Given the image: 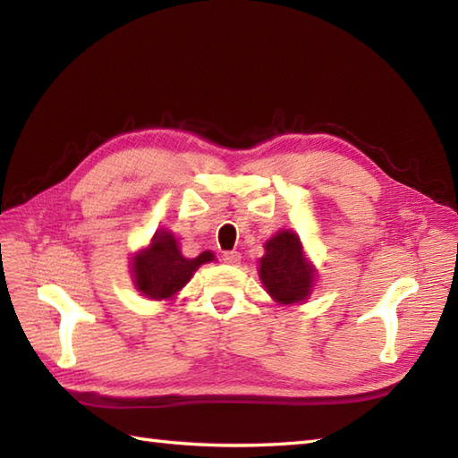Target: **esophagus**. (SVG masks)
<instances>
[{"mask_svg": "<svg viewBox=\"0 0 458 458\" xmlns=\"http://www.w3.org/2000/svg\"><path fill=\"white\" fill-rule=\"evenodd\" d=\"M222 259H224V264H228V266H238L242 256L238 254V251H224Z\"/></svg>", "mask_w": 458, "mask_h": 458, "instance_id": "esophagus-1", "label": "esophagus"}]
</instances>
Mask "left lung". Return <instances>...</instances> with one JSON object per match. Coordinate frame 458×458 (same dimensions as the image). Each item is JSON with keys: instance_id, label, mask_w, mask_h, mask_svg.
Instances as JSON below:
<instances>
[{"instance_id": "1", "label": "left lung", "mask_w": 458, "mask_h": 458, "mask_svg": "<svg viewBox=\"0 0 458 458\" xmlns=\"http://www.w3.org/2000/svg\"><path fill=\"white\" fill-rule=\"evenodd\" d=\"M264 248L258 274L267 295L279 305L305 303L317 284V267L307 258L301 238L291 228H281Z\"/></svg>"}]
</instances>
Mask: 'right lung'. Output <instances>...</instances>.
Returning a JSON list of instances; mask_svg holds the SVG:
<instances>
[{
    "label": "right lung",
    "instance_id": "1",
    "mask_svg": "<svg viewBox=\"0 0 458 458\" xmlns=\"http://www.w3.org/2000/svg\"><path fill=\"white\" fill-rule=\"evenodd\" d=\"M210 250L197 258H184L181 244L171 230H157L148 246L135 251L130 259V274L138 293L153 299L167 301L179 295L200 266L214 261Z\"/></svg>",
    "mask_w": 458,
    "mask_h": 458
}]
</instances>
